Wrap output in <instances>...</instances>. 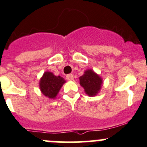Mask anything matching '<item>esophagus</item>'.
Listing matches in <instances>:
<instances>
[{
	"mask_svg": "<svg viewBox=\"0 0 147 147\" xmlns=\"http://www.w3.org/2000/svg\"><path fill=\"white\" fill-rule=\"evenodd\" d=\"M66 78L68 80H72L74 79V76L72 74H69V75H67Z\"/></svg>",
	"mask_w": 147,
	"mask_h": 147,
	"instance_id": "34e87169",
	"label": "esophagus"
}]
</instances>
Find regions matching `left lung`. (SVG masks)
Masks as SVG:
<instances>
[{"label": "left lung", "mask_w": 147, "mask_h": 147, "mask_svg": "<svg viewBox=\"0 0 147 147\" xmlns=\"http://www.w3.org/2000/svg\"><path fill=\"white\" fill-rule=\"evenodd\" d=\"M102 79L91 69L85 71L80 78V84L85 89V92L90 96L95 95L100 89Z\"/></svg>", "instance_id": "8db88e82"}]
</instances>
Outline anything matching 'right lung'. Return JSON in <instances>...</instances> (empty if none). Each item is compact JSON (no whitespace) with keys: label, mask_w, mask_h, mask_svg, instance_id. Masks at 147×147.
Returning a JSON list of instances; mask_svg holds the SVG:
<instances>
[{"label":"right lung","mask_w":147,"mask_h":147,"mask_svg":"<svg viewBox=\"0 0 147 147\" xmlns=\"http://www.w3.org/2000/svg\"><path fill=\"white\" fill-rule=\"evenodd\" d=\"M65 80L60 76H55L53 73L47 72L44 74L39 83L41 91L49 98H55Z\"/></svg>","instance_id":"obj_1"}]
</instances>
